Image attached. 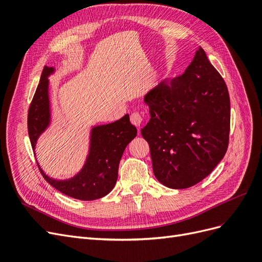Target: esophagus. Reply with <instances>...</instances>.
Segmentation results:
<instances>
[{"label": "esophagus", "mask_w": 262, "mask_h": 262, "mask_svg": "<svg viewBox=\"0 0 262 262\" xmlns=\"http://www.w3.org/2000/svg\"><path fill=\"white\" fill-rule=\"evenodd\" d=\"M142 121H143V117H142V115L140 113L136 112L131 115V122L136 126H138V128L141 125Z\"/></svg>", "instance_id": "1"}]
</instances>
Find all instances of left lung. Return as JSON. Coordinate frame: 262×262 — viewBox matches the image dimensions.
Segmentation results:
<instances>
[{
    "label": "left lung",
    "mask_w": 262,
    "mask_h": 262,
    "mask_svg": "<svg viewBox=\"0 0 262 262\" xmlns=\"http://www.w3.org/2000/svg\"><path fill=\"white\" fill-rule=\"evenodd\" d=\"M150 119L141 129L156 179L171 189L194 186L223 160L231 102L226 84L199 47L185 73L144 96Z\"/></svg>",
    "instance_id": "1"
}]
</instances>
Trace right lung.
<instances>
[{
    "label": "right lung",
    "mask_w": 262,
    "mask_h": 262,
    "mask_svg": "<svg viewBox=\"0 0 262 262\" xmlns=\"http://www.w3.org/2000/svg\"><path fill=\"white\" fill-rule=\"evenodd\" d=\"M55 73L54 68L45 67L40 82L28 112V134L36 155V144L52 121L49 95V77ZM138 130L131 124L129 115L119 120L100 125H92L90 130L89 152L81 170L68 179H54L42 170L41 175L53 188L74 199L91 201L107 195L118 179L119 163L124 149L137 137Z\"/></svg>",
    "instance_id": "right-lung-1"
}]
</instances>
